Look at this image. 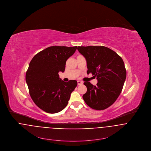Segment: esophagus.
Segmentation results:
<instances>
[{
    "instance_id": "34e87169",
    "label": "esophagus",
    "mask_w": 151,
    "mask_h": 151,
    "mask_svg": "<svg viewBox=\"0 0 151 151\" xmlns=\"http://www.w3.org/2000/svg\"><path fill=\"white\" fill-rule=\"evenodd\" d=\"M77 83H78V85H82V83H83V82L80 81H77Z\"/></svg>"
}]
</instances>
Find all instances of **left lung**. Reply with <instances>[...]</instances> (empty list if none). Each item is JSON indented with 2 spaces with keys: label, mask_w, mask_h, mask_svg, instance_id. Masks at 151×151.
Returning a JSON list of instances; mask_svg holds the SVG:
<instances>
[{
  "label": "left lung",
  "mask_w": 151,
  "mask_h": 151,
  "mask_svg": "<svg viewBox=\"0 0 151 151\" xmlns=\"http://www.w3.org/2000/svg\"><path fill=\"white\" fill-rule=\"evenodd\" d=\"M86 60L87 74L96 77V86L84 82L86 92L82 96L86 104L96 110H105L119 96L126 77V70L122 58L104 46L77 47Z\"/></svg>",
  "instance_id": "left-lung-1"
}]
</instances>
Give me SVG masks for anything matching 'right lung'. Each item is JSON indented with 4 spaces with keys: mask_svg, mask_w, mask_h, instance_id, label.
I'll list each match as a JSON object with an SVG mask.
<instances>
[{
    "mask_svg": "<svg viewBox=\"0 0 151 151\" xmlns=\"http://www.w3.org/2000/svg\"><path fill=\"white\" fill-rule=\"evenodd\" d=\"M77 46H51L31 60L25 79L32 99L40 109L50 114L63 110L77 85L76 80L64 82L58 73L64 72L66 62Z\"/></svg>",
    "mask_w": 151,
    "mask_h": 151,
    "instance_id": "right-lung-1",
    "label": "right lung"
}]
</instances>
